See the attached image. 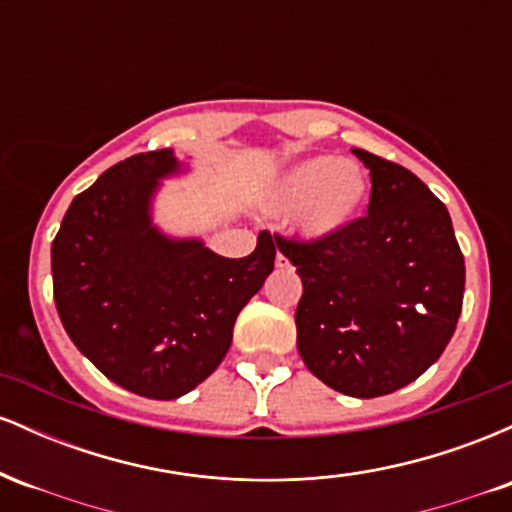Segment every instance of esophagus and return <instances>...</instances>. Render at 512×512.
Here are the masks:
<instances>
[{
  "label": "esophagus",
  "mask_w": 512,
  "mask_h": 512,
  "mask_svg": "<svg viewBox=\"0 0 512 512\" xmlns=\"http://www.w3.org/2000/svg\"><path fill=\"white\" fill-rule=\"evenodd\" d=\"M274 264H276V267H279V269H284V267H289V260H286V257L281 255V252H276V260H274Z\"/></svg>",
  "instance_id": "34e87169"
}]
</instances>
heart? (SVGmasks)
<instances>
[{"label":"heart","mask_w":512,"mask_h":512,"mask_svg":"<svg viewBox=\"0 0 512 512\" xmlns=\"http://www.w3.org/2000/svg\"><path fill=\"white\" fill-rule=\"evenodd\" d=\"M368 199L366 170L354 161L320 154L276 175L262 190L260 209L269 216H291L293 233L303 243H327L363 214Z\"/></svg>","instance_id":"heart-1"}]
</instances>
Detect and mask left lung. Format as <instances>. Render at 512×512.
I'll return each instance as SVG.
<instances>
[{"mask_svg": "<svg viewBox=\"0 0 512 512\" xmlns=\"http://www.w3.org/2000/svg\"><path fill=\"white\" fill-rule=\"evenodd\" d=\"M370 170L368 216L327 243L276 248L296 267L298 354L349 397L390 395L438 361L457 327L464 257L448 209L407 168L351 149Z\"/></svg>", "mask_w": 512, "mask_h": 512, "instance_id": "8db88e82", "label": "left lung"}]
</instances>
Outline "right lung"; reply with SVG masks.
Returning <instances> with one entry per match:
<instances>
[{
    "instance_id": "1",
    "label": "right lung",
    "mask_w": 512,
    "mask_h": 512,
    "mask_svg": "<svg viewBox=\"0 0 512 512\" xmlns=\"http://www.w3.org/2000/svg\"><path fill=\"white\" fill-rule=\"evenodd\" d=\"M190 173L173 149L125 158L74 197L52 243V286L76 349L105 378L149 399H178L231 349L240 310L272 274L267 231L252 255H216L154 221L163 180Z\"/></svg>"
}]
</instances>
